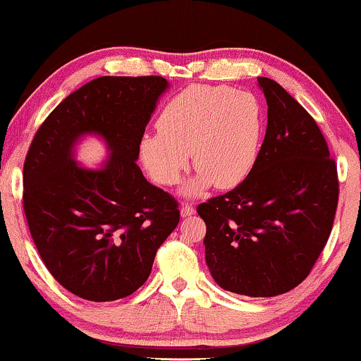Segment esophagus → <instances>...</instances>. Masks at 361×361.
I'll return each mask as SVG.
<instances>
[{
	"label": "esophagus",
	"instance_id": "esophagus-1",
	"mask_svg": "<svg viewBox=\"0 0 361 361\" xmlns=\"http://www.w3.org/2000/svg\"><path fill=\"white\" fill-rule=\"evenodd\" d=\"M194 214H195V209L192 205H182L180 207V215L184 216V219H185V216H190Z\"/></svg>",
	"mask_w": 361,
	"mask_h": 361
}]
</instances>
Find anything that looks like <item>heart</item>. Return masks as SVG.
Segmentation results:
<instances>
[{"label":"heart","mask_w":361,"mask_h":361,"mask_svg":"<svg viewBox=\"0 0 361 361\" xmlns=\"http://www.w3.org/2000/svg\"><path fill=\"white\" fill-rule=\"evenodd\" d=\"M157 126L140 141L146 171L157 184L174 185L192 152L197 171L180 194L199 197L214 184L230 189L246 179L258 159L263 113L250 93L192 85L167 102Z\"/></svg>","instance_id":"b5f03b06"}]
</instances>
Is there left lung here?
<instances>
[{
    "label": "left lung",
    "mask_w": 361,
    "mask_h": 361,
    "mask_svg": "<svg viewBox=\"0 0 361 361\" xmlns=\"http://www.w3.org/2000/svg\"><path fill=\"white\" fill-rule=\"evenodd\" d=\"M268 126L253 169L200 204L205 261L221 289L250 298L288 293L307 278L332 231L337 166L314 118L278 82L258 77Z\"/></svg>",
    "instance_id": "8db88e82"
}]
</instances>
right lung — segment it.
Here are the masks:
<instances>
[{
	"label": "right lung",
	"mask_w": 361,
	"mask_h": 361,
	"mask_svg": "<svg viewBox=\"0 0 361 361\" xmlns=\"http://www.w3.org/2000/svg\"><path fill=\"white\" fill-rule=\"evenodd\" d=\"M167 88L154 75L98 77L54 108L29 147L23 195L29 231L51 274L78 298L106 302L140 289L179 224L177 202L136 164ZM87 135L107 147L98 168L75 159Z\"/></svg>",
	"instance_id": "right-lung-1"
}]
</instances>
